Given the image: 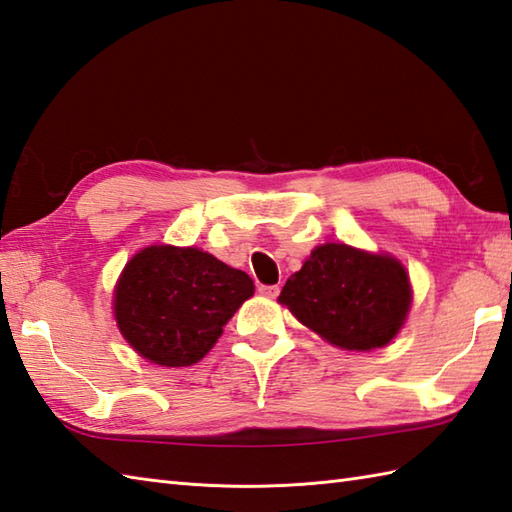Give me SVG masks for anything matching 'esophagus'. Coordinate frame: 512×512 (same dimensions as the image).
<instances>
[{
    "instance_id": "esophagus-1",
    "label": "esophagus",
    "mask_w": 512,
    "mask_h": 512,
    "mask_svg": "<svg viewBox=\"0 0 512 512\" xmlns=\"http://www.w3.org/2000/svg\"><path fill=\"white\" fill-rule=\"evenodd\" d=\"M258 291L265 295V298H276V295L280 293V287L278 285H260Z\"/></svg>"
}]
</instances>
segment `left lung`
I'll list each match as a JSON object with an SVG mask.
<instances>
[{
	"label": "left lung",
	"mask_w": 512,
	"mask_h": 512,
	"mask_svg": "<svg viewBox=\"0 0 512 512\" xmlns=\"http://www.w3.org/2000/svg\"><path fill=\"white\" fill-rule=\"evenodd\" d=\"M278 300L326 342L372 350L399 333L412 291L399 260L326 243L313 249Z\"/></svg>",
	"instance_id": "left-lung-1"
}]
</instances>
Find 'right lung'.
Here are the masks:
<instances>
[{"label":"right lung","mask_w":512,"mask_h":512,"mask_svg":"<svg viewBox=\"0 0 512 512\" xmlns=\"http://www.w3.org/2000/svg\"><path fill=\"white\" fill-rule=\"evenodd\" d=\"M254 282L201 249L153 245L135 254L116 287V320L144 359L168 368L197 363Z\"/></svg>","instance_id":"1"}]
</instances>
